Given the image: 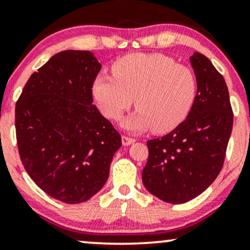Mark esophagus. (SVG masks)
<instances>
[{
    "label": "esophagus",
    "instance_id": "esophagus-1",
    "mask_svg": "<svg viewBox=\"0 0 250 250\" xmlns=\"http://www.w3.org/2000/svg\"><path fill=\"white\" fill-rule=\"evenodd\" d=\"M122 142H123V146H130V144L135 143L136 139L130 138V137H127V136H123V137H122Z\"/></svg>",
    "mask_w": 250,
    "mask_h": 250
}]
</instances>
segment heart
Listing matches in <instances>:
<instances>
[{"label":"heart","instance_id":"heart-1","mask_svg":"<svg viewBox=\"0 0 250 250\" xmlns=\"http://www.w3.org/2000/svg\"><path fill=\"white\" fill-rule=\"evenodd\" d=\"M112 71L114 77H95L92 94L101 113L111 120L120 119L136 99L138 109L123 122L126 130L152 127L157 133L168 132L186 119L194 104L193 71L162 53L126 55L115 62Z\"/></svg>","mask_w":250,"mask_h":250}]
</instances>
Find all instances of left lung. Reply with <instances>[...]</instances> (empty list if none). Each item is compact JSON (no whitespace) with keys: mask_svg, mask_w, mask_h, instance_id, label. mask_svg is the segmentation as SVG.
Returning <instances> with one entry per match:
<instances>
[{"mask_svg":"<svg viewBox=\"0 0 250 250\" xmlns=\"http://www.w3.org/2000/svg\"><path fill=\"white\" fill-rule=\"evenodd\" d=\"M197 96L186 120L162 138L147 141L142 171L146 188L158 199L182 204L201 194L223 167L233 114L224 77L199 52L189 58Z\"/></svg>","mask_w":250,"mask_h":250,"instance_id":"8db88e82","label":"left lung"}]
</instances>
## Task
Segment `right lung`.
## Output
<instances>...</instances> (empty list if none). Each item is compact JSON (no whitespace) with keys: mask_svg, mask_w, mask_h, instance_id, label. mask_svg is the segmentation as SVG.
I'll return each mask as SVG.
<instances>
[{"mask_svg":"<svg viewBox=\"0 0 250 250\" xmlns=\"http://www.w3.org/2000/svg\"><path fill=\"white\" fill-rule=\"evenodd\" d=\"M100 69L90 51H62L31 75L15 106L23 167L39 188L66 204L87 201L103 188L122 146L93 104Z\"/></svg>","mask_w":250,"mask_h":250,"instance_id":"right-lung-1","label":"right lung"}]
</instances>
